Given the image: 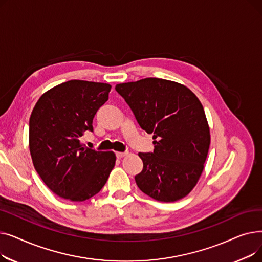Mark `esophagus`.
Wrapping results in <instances>:
<instances>
[{
	"instance_id": "obj_1",
	"label": "esophagus",
	"mask_w": 262,
	"mask_h": 262,
	"mask_svg": "<svg viewBox=\"0 0 262 262\" xmlns=\"http://www.w3.org/2000/svg\"><path fill=\"white\" fill-rule=\"evenodd\" d=\"M126 155H127L126 152H117V153H116L117 158H123L124 156H126Z\"/></svg>"
}]
</instances>
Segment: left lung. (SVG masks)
Wrapping results in <instances>:
<instances>
[{"label": "left lung", "mask_w": 262, "mask_h": 262, "mask_svg": "<svg viewBox=\"0 0 262 262\" xmlns=\"http://www.w3.org/2000/svg\"><path fill=\"white\" fill-rule=\"evenodd\" d=\"M140 127L153 134L154 150L139 153V189L160 202H175L194 188L207 158L210 133L196 95L178 82L148 77L116 86Z\"/></svg>", "instance_id": "obj_1"}]
</instances>
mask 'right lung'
<instances>
[{"label": "right lung", "instance_id": "obj_1", "mask_svg": "<svg viewBox=\"0 0 262 262\" xmlns=\"http://www.w3.org/2000/svg\"><path fill=\"white\" fill-rule=\"evenodd\" d=\"M112 86L104 82L69 80L40 96L30 118V150L43 183L60 198L86 201L106 184L115 167L113 152L80 144Z\"/></svg>", "mask_w": 262, "mask_h": 262}]
</instances>
